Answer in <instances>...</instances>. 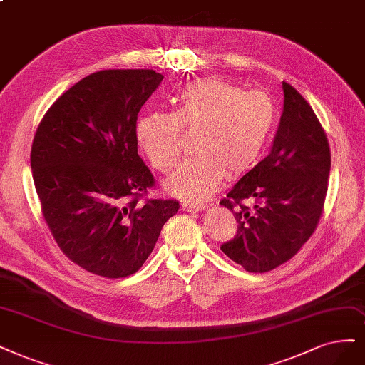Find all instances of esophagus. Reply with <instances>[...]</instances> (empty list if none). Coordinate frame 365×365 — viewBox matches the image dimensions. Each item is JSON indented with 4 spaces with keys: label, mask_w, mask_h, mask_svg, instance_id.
<instances>
[{
    "label": "esophagus",
    "mask_w": 365,
    "mask_h": 365,
    "mask_svg": "<svg viewBox=\"0 0 365 365\" xmlns=\"http://www.w3.org/2000/svg\"><path fill=\"white\" fill-rule=\"evenodd\" d=\"M205 208V205L200 204H182V210L187 212H199Z\"/></svg>",
    "instance_id": "1"
}]
</instances>
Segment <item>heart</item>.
I'll return each mask as SVG.
<instances>
[{"label":"heart","mask_w":365,"mask_h":365,"mask_svg":"<svg viewBox=\"0 0 365 365\" xmlns=\"http://www.w3.org/2000/svg\"><path fill=\"white\" fill-rule=\"evenodd\" d=\"M175 103L173 113H143L135 135L153 166L169 172L180 158L181 127L197 131L196 154L184 160L166 181L169 193L190 202L215 193L226 172L234 178L254 169L266 153L278 118L267 93L245 92L217 78L184 86Z\"/></svg>","instance_id":"heart-1"}]
</instances>
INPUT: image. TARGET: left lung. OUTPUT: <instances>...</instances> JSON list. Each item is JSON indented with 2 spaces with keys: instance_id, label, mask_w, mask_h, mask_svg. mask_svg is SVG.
<instances>
[{
  "instance_id": "left-lung-1",
  "label": "left lung",
  "mask_w": 365,
  "mask_h": 365,
  "mask_svg": "<svg viewBox=\"0 0 365 365\" xmlns=\"http://www.w3.org/2000/svg\"><path fill=\"white\" fill-rule=\"evenodd\" d=\"M282 89V115L270 154L220 200L238 223L235 237L220 249L252 273L273 270L297 254L316 230L328 192L326 134L305 98L285 81ZM242 200H254L255 208Z\"/></svg>"
}]
</instances>
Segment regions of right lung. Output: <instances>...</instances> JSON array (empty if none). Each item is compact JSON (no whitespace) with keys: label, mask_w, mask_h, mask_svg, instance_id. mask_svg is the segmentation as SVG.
I'll list each match as a JSON object with an SVG mask.
<instances>
[{"label":"right lung","mask_w":365,"mask_h":365,"mask_svg":"<svg viewBox=\"0 0 365 365\" xmlns=\"http://www.w3.org/2000/svg\"><path fill=\"white\" fill-rule=\"evenodd\" d=\"M163 81L153 69L91 73L43 116L31 170L58 247L84 270L116 279L139 270L178 200H140L154 177L137 154L135 123Z\"/></svg>","instance_id":"right-lung-1"}]
</instances>
